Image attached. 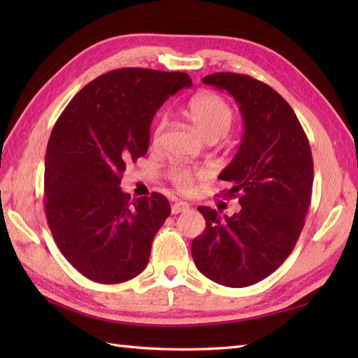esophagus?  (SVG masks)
<instances>
[{
    "instance_id": "1",
    "label": "esophagus",
    "mask_w": 358,
    "mask_h": 358,
    "mask_svg": "<svg viewBox=\"0 0 358 358\" xmlns=\"http://www.w3.org/2000/svg\"><path fill=\"white\" fill-rule=\"evenodd\" d=\"M189 209V204L186 201H177L172 204V214H180V212H186Z\"/></svg>"
}]
</instances>
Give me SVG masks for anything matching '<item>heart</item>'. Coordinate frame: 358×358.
<instances>
[{
  "instance_id": "heart-1",
  "label": "heart",
  "mask_w": 358,
  "mask_h": 358,
  "mask_svg": "<svg viewBox=\"0 0 358 358\" xmlns=\"http://www.w3.org/2000/svg\"><path fill=\"white\" fill-rule=\"evenodd\" d=\"M186 115L194 127L199 131L208 141H217L224 136L234 123V110L224 98L212 92H203L195 95L187 104ZM166 127V121L159 120L154 127L152 141L158 144ZM167 177L172 185L181 191H189L192 187L195 178L203 177L201 171L192 169L187 166H172L167 171Z\"/></svg>"
}]
</instances>
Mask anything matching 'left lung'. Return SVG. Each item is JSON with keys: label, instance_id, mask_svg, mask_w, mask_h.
<instances>
[{"label": "left lung", "instance_id": "8db88e82", "mask_svg": "<svg viewBox=\"0 0 358 358\" xmlns=\"http://www.w3.org/2000/svg\"><path fill=\"white\" fill-rule=\"evenodd\" d=\"M203 83L227 90L245 121L237 155L218 175L232 186L224 195L237 196L241 208L222 218L200 206L206 229L194 238L192 257L209 280L245 287L271 275L292 252L313 195V154L292 108L271 86L232 72Z\"/></svg>", "mask_w": 358, "mask_h": 358}]
</instances>
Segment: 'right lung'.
Returning <instances> with one entry per match:
<instances>
[{"mask_svg": "<svg viewBox=\"0 0 358 358\" xmlns=\"http://www.w3.org/2000/svg\"><path fill=\"white\" fill-rule=\"evenodd\" d=\"M191 86L183 72L110 71L83 87L53 126L44 163L45 217L58 249L89 280L123 283L148 266L171 204L157 192L131 200L121 177L129 162L148 152L155 112Z\"/></svg>", "mask_w": 358, "mask_h": 358, "instance_id": "obj_1", "label": "right lung"}]
</instances>
